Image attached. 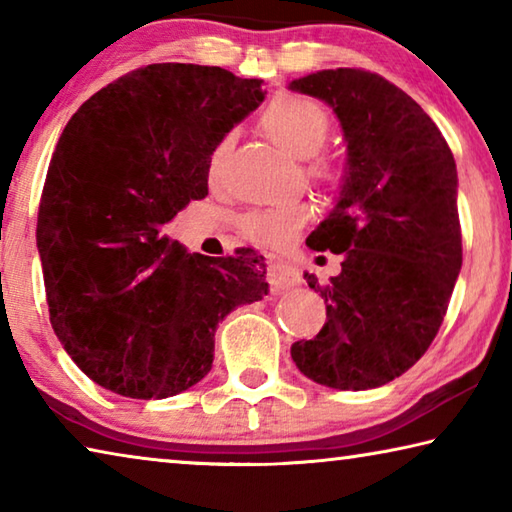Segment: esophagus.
<instances>
[{
	"label": "esophagus",
	"mask_w": 512,
	"mask_h": 512,
	"mask_svg": "<svg viewBox=\"0 0 512 512\" xmlns=\"http://www.w3.org/2000/svg\"><path fill=\"white\" fill-rule=\"evenodd\" d=\"M268 282H271L273 291H284L300 284V273L293 266L271 264V268H268Z\"/></svg>",
	"instance_id": "esophagus-1"
}]
</instances>
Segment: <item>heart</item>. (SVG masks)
<instances>
[{
	"instance_id": "b5f03b06",
	"label": "heart",
	"mask_w": 512,
	"mask_h": 512,
	"mask_svg": "<svg viewBox=\"0 0 512 512\" xmlns=\"http://www.w3.org/2000/svg\"><path fill=\"white\" fill-rule=\"evenodd\" d=\"M259 128L275 146L298 160L314 158L323 149L329 137V115L320 103L311 101L298 94H282V97L268 103L259 117ZM230 140H223L216 146L210 167V180H216L223 167V158L228 153ZM307 178L311 183L325 189H334L341 183V173L325 160H314L307 164ZM311 219L309 205L293 203L284 207H271V210H257L241 219V232L246 239L255 241L259 246H287L300 235Z\"/></svg>"
}]
</instances>
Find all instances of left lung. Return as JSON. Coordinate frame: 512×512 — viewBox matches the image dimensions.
Here are the masks:
<instances>
[{
  "mask_svg": "<svg viewBox=\"0 0 512 512\" xmlns=\"http://www.w3.org/2000/svg\"><path fill=\"white\" fill-rule=\"evenodd\" d=\"M325 101L348 142V171L311 250L343 255L320 291L327 320L291 345L302 375L339 391L384 386L436 339L463 264L456 162L409 94L366 69L339 67L289 83Z\"/></svg>",
  "mask_w": 512,
  "mask_h": 512,
  "instance_id": "left-lung-1",
  "label": "left lung"
}]
</instances>
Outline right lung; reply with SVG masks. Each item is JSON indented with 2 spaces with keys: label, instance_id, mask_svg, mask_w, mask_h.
I'll use <instances>...</instances> for the list:
<instances>
[{
  "label": "right lung",
  "instance_id": "add662e5",
  "mask_svg": "<svg viewBox=\"0 0 512 512\" xmlns=\"http://www.w3.org/2000/svg\"><path fill=\"white\" fill-rule=\"evenodd\" d=\"M259 79L158 63L108 83L67 121L38 210L51 327L85 375L164 400L212 368L214 332L268 293L264 257L189 255L162 235L207 196L225 133L264 101Z\"/></svg>",
  "mask_w": 512,
  "mask_h": 512
}]
</instances>
